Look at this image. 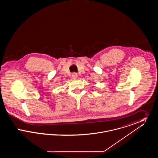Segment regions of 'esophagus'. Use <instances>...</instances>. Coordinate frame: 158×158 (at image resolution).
<instances>
[{
	"label": "esophagus",
	"instance_id": "34e87169",
	"mask_svg": "<svg viewBox=\"0 0 158 158\" xmlns=\"http://www.w3.org/2000/svg\"><path fill=\"white\" fill-rule=\"evenodd\" d=\"M72 77L73 79H76L77 77V74L76 73H73L72 75Z\"/></svg>",
	"mask_w": 158,
	"mask_h": 158
}]
</instances>
